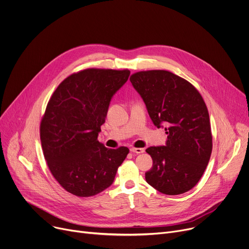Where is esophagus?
Returning <instances> with one entry per match:
<instances>
[{
    "instance_id": "34e87169",
    "label": "esophagus",
    "mask_w": 249,
    "mask_h": 249,
    "mask_svg": "<svg viewBox=\"0 0 249 249\" xmlns=\"http://www.w3.org/2000/svg\"><path fill=\"white\" fill-rule=\"evenodd\" d=\"M130 151H131L132 153H135V154H142V153H144V152H145V150H144V149H141V148H134V147H132V148L130 149Z\"/></svg>"
}]
</instances>
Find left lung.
<instances>
[{"label": "left lung", "mask_w": 249, "mask_h": 249, "mask_svg": "<svg viewBox=\"0 0 249 249\" xmlns=\"http://www.w3.org/2000/svg\"><path fill=\"white\" fill-rule=\"evenodd\" d=\"M130 81L143 98L153 123L164 124L165 146L150 147L153 167L146 181L160 193L178 195L202 177L212 154L210 117L205 101L188 81L164 70L142 71Z\"/></svg>", "instance_id": "obj_1"}]
</instances>
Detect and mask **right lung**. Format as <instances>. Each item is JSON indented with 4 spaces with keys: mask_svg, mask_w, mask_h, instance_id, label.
Instances as JSON below:
<instances>
[{
    "mask_svg": "<svg viewBox=\"0 0 249 249\" xmlns=\"http://www.w3.org/2000/svg\"><path fill=\"white\" fill-rule=\"evenodd\" d=\"M129 75V70L86 69L66 78L50 97L40 122L41 146L54 178L69 193L90 197L108 188L129 154L97 140L110 100Z\"/></svg>",
    "mask_w": 249,
    "mask_h": 249,
    "instance_id": "1",
    "label": "right lung"
}]
</instances>
